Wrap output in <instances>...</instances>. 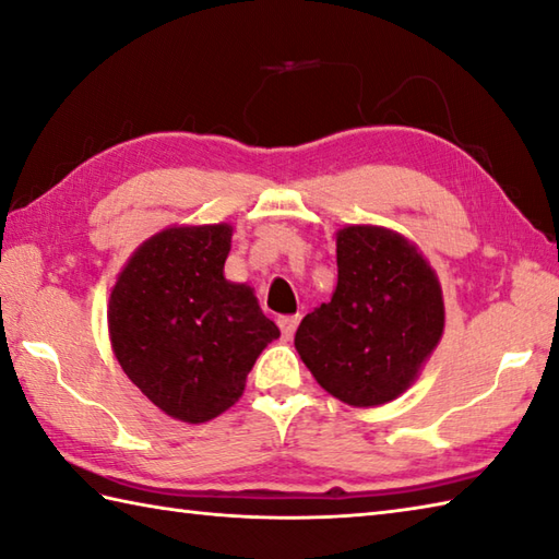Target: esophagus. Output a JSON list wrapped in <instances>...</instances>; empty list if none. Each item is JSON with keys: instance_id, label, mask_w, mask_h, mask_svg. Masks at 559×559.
<instances>
[{"instance_id": "obj_1", "label": "esophagus", "mask_w": 559, "mask_h": 559, "mask_svg": "<svg viewBox=\"0 0 559 559\" xmlns=\"http://www.w3.org/2000/svg\"><path fill=\"white\" fill-rule=\"evenodd\" d=\"M277 323H280L282 338L289 341L292 335H294V331H297V325H299V316H280Z\"/></svg>"}]
</instances>
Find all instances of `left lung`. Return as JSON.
Returning a JSON list of instances; mask_svg holds the SVG:
<instances>
[{
  "mask_svg": "<svg viewBox=\"0 0 559 559\" xmlns=\"http://www.w3.org/2000/svg\"><path fill=\"white\" fill-rule=\"evenodd\" d=\"M338 287L304 316L294 345L325 392L379 406L414 382L445 325L443 292L404 236L347 226L335 238Z\"/></svg>",
  "mask_w": 559,
  "mask_h": 559,
  "instance_id": "8db88e82",
  "label": "left lung"
}]
</instances>
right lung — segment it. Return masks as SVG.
Instances as JSON below:
<instances>
[{
	"label": "right lung",
	"instance_id": "add662e5",
	"mask_svg": "<svg viewBox=\"0 0 559 559\" xmlns=\"http://www.w3.org/2000/svg\"><path fill=\"white\" fill-rule=\"evenodd\" d=\"M230 226H180L133 252L109 299V335L126 377L185 424H204L243 394L280 329L246 284L224 277Z\"/></svg>",
	"mask_w": 559,
	"mask_h": 559
}]
</instances>
